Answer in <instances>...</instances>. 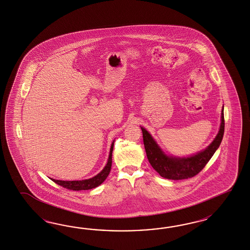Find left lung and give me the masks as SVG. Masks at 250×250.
<instances>
[{"mask_svg": "<svg viewBox=\"0 0 250 250\" xmlns=\"http://www.w3.org/2000/svg\"><path fill=\"white\" fill-rule=\"evenodd\" d=\"M141 128L149 163L162 177L171 180L192 178L204 169L221 144L225 131L224 106L222 109L220 128L213 143L207 149L189 157H173L166 155L150 133L143 127Z\"/></svg>", "mask_w": 250, "mask_h": 250, "instance_id": "obj_1", "label": "left lung"}]
</instances>
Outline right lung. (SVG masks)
Returning a JSON list of instances; mask_svg holds the SVG:
<instances>
[{
	"label": "right lung",
	"instance_id": "1",
	"mask_svg": "<svg viewBox=\"0 0 250 250\" xmlns=\"http://www.w3.org/2000/svg\"><path fill=\"white\" fill-rule=\"evenodd\" d=\"M113 146H114V141L111 144L110 147V151H109V156L107 159V163L104 169L98 173L96 176L92 178L86 179V180H82V181H60V180H56L52 179L53 182H55L57 185L63 186L64 188H66L68 190H73V191H80V190H89L95 188L97 186H100L107 177L110 169H111V164H112V151H113Z\"/></svg>",
	"mask_w": 250,
	"mask_h": 250
}]
</instances>
